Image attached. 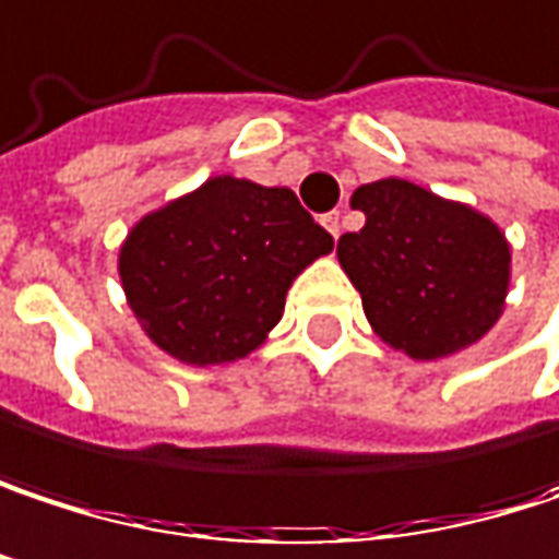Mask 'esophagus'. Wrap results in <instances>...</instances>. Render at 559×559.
I'll return each mask as SVG.
<instances>
[{"mask_svg":"<svg viewBox=\"0 0 559 559\" xmlns=\"http://www.w3.org/2000/svg\"><path fill=\"white\" fill-rule=\"evenodd\" d=\"M323 227L330 229L332 239H338V233H342V214H338V211H330V214H323Z\"/></svg>","mask_w":559,"mask_h":559,"instance_id":"esophagus-1","label":"esophagus"}]
</instances>
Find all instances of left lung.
<instances>
[{
  "label": "left lung",
  "mask_w": 559,
  "mask_h": 559,
  "mask_svg": "<svg viewBox=\"0 0 559 559\" xmlns=\"http://www.w3.org/2000/svg\"><path fill=\"white\" fill-rule=\"evenodd\" d=\"M352 207L365 227L338 236L335 255L390 348L438 361L499 323L512 246L492 217L406 178L355 188Z\"/></svg>",
  "instance_id": "obj_1"
}]
</instances>
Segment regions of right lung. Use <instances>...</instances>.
I'll use <instances>...</instances> for the list:
<instances>
[{
    "label": "right lung",
    "instance_id": "obj_1",
    "mask_svg": "<svg viewBox=\"0 0 559 559\" xmlns=\"http://www.w3.org/2000/svg\"><path fill=\"white\" fill-rule=\"evenodd\" d=\"M332 252V236L290 188L211 176L143 214L118 252L140 330L191 368L252 355L278 326L297 275Z\"/></svg>",
    "mask_w": 559,
    "mask_h": 559
}]
</instances>
